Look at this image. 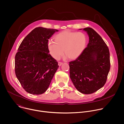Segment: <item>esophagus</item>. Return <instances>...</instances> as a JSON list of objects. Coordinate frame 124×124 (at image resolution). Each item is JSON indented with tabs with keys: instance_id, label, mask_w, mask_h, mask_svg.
Instances as JSON below:
<instances>
[{
	"instance_id": "obj_1",
	"label": "esophagus",
	"mask_w": 124,
	"mask_h": 124,
	"mask_svg": "<svg viewBox=\"0 0 124 124\" xmlns=\"http://www.w3.org/2000/svg\"><path fill=\"white\" fill-rule=\"evenodd\" d=\"M62 64V62H58V65H59V66H61Z\"/></svg>"
}]
</instances>
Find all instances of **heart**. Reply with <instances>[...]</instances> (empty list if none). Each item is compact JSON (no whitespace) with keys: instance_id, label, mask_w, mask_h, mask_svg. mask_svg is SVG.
I'll return each mask as SVG.
<instances>
[{"instance_id":"obj_1","label":"heart","mask_w":124,"mask_h":124,"mask_svg":"<svg viewBox=\"0 0 124 124\" xmlns=\"http://www.w3.org/2000/svg\"><path fill=\"white\" fill-rule=\"evenodd\" d=\"M87 37L81 32H73L65 31L58 34L55 41L50 40L47 46L51 56L59 60L64 53L65 58L74 60L78 58L85 48Z\"/></svg>"}]
</instances>
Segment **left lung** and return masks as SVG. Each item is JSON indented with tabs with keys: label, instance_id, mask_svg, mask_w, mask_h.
Here are the masks:
<instances>
[{
	"label": "left lung",
	"instance_id": "1",
	"mask_svg": "<svg viewBox=\"0 0 124 124\" xmlns=\"http://www.w3.org/2000/svg\"><path fill=\"white\" fill-rule=\"evenodd\" d=\"M79 30L87 32L89 41L82 54L69 62L70 78L79 92L91 94L106 82L110 69L109 52L104 40L92 28Z\"/></svg>",
	"mask_w": 124,
	"mask_h": 124
}]
</instances>
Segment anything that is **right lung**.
Returning <instances> with one entry per match:
<instances>
[{
  "label": "right lung",
  "instance_id": "obj_1",
  "mask_svg": "<svg viewBox=\"0 0 124 124\" xmlns=\"http://www.w3.org/2000/svg\"><path fill=\"white\" fill-rule=\"evenodd\" d=\"M58 30H33L22 41L15 57L16 76L25 91L41 94L48 89L59 67L48 48V39Z\"/></svg>",
  "mask_w": 124,
  "mask_h": 124
}]
</instances>
